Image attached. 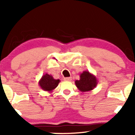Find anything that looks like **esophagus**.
Segmentation results:
<instances>
[{"label":"esophagus","mask_w":135,"mask_h":135,"mask_svg":"<svg viewBox=\"0 0 135 135\" xmlns=\"http://www.w3.org/2000/svg\"><path fill=\"white\" fill-rule=\"evenodd\" d=\"M65 80H68V81H70L72 80V77H65L64 78Z\"/></svg>","instance_id":"1"}]
</instances>
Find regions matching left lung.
<instances>
[{
  "label": "left lung",
  "instance_id": "left-lung-1",
  "mask_svg": "<svg viewBox=\"0 0 135 135\" xmlns=\"http://www.w3.org/2000/svg\"><path fill=\"white\" fill-rule=\"evenodd\" d=\"M75 84L80 91L86 92L97 87L98 80L97 77L89 71H84L80 74V79L75 80Z\"/></svg>",
  "mask_w": 135,
  "mask_h": 135
}]
</instances>
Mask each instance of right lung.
Instances as JSON below:
<instances>
[{"instance_id":"right-lung-1","label":"right lung","mask_w":135,"mask_h":135,"mask_svg":"<svg viewBox=\"0 0 135 135\" xmlns=\"http://www.w3.org/2000/svg\"><path fill=\"white\" fill-rule=\"evenodd\" d=\"M60 82V79H55L51 75L46 74L39 80L38 85L44 91L52 92L58 86Z\"/></svg>"}]
</instances>
